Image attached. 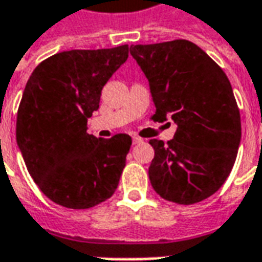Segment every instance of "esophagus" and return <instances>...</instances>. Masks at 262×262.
<instances>
[{
	"label": "esophagus",
	"instance_id": "1",
	"mask_svg": "<svg viewBox=\"0 0 262 262\" xmlns=\"http://www.w3.org/2000/svg\"><path fill=\"white\" fill-rule=\"evenodd\" d=\"M141 143H143V140L140 137H133V144H141Z\"/></svg>",
	"mask_w": 262,
	"mask_h": 262
}]
</instances>
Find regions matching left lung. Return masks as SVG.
<instances>
[{
  "label": "left lung",
  "mask_w": 262,
  "mask_h": 262,
  "mask_svg": "<svg viewBox=\"0 0 262 262\" xmlns=\"http://www.w3.org/2000/svg\"><path fill=\"white\" fill-rule=\"evenodd\" d=\"M148 80L155 122L173 121L166 144L150 140L153 189L178 204H195L225 184L241 144V115L225 71L189 40L131 45Z\"/></svg>",
  "instance_id": "obj_1"
}]
</instances>
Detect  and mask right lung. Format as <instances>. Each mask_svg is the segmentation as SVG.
Returning a JSON list of instances; mask_svg holds the SVG:
<instances>
[{"label":"right lung","instance_id":"right-lung-1","mask_svg":"<svg viewBox=\"0 0 262 262\" xmlns=\"http://www.w3.org/2000/svg\"><path fill=\"white\" fill-rule=\"evenodd\" d=\"M128 58V45L74 49L36 67L17 112L15 138L36 185L67 208H90L114 195L131 137L87 134L102 89Z\"/></svg>","mask_w":262,"mask_h":262}]
</instances>
